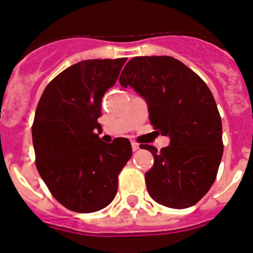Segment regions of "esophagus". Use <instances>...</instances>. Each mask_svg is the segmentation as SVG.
I'll use <instances>...</instances> for the list:
<instances>
[{
  "label": "esophagus",
  "instance_id": "esophagus-1",
  "mask_svg": "<svg viewBox=\"0 0 253 253\" xmlns=\"http://www.w3.org/2000/svg\"><path fill=\"white\" fill-rule=\"evenodd\" d=\"M131 145H132V150H133V151L139 149V144H138L137 142H131Z\"/></svg>",
  "mask_w": 253,
  "mask_h": 253
}]
</instances>
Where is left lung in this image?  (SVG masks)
<instances>
[{
	"mask_svg": "<svg viewBox=\"0 0 253 253\" xmlns=\"http://www.w3.org/2000/svg\"><path fill=\"white\" fill-rule=\"evenodd\" d=\"M120 84L139 93L159 134L171 143L160 151L140 144L154 156L145 173L149 195L171 209H187L206 195L223 155L222 120L203 79L169 55L135 57L126 64Z\"/></svg>",
	"mask_w": 253,
	"mask_h": 253,
	"instance_id": "left-lung-1",
	"label": "left lung"
}]
</instances>
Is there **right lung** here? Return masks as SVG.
Instances as JSON below:
<instances>
[{
    "mask_svg": "<svg viewBox=\"0 0 253 253\" xmlns=\"http://www.w3.org/2000/svg\"><path fill=\"white\" fill-rule=\"evenodd\" d=\"M126 58L84 60L47 84L33 124L36 167L50 194L79 213L99 211L114 200L119 173L132 156L127 138L100 140L104 93L115 84Z\"/></svg>",
    "mask_w": 253,
    "mask_h": 253,
    "instance_id": "1",
    "label": "right lung"
}]
</instances>
